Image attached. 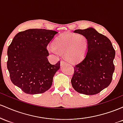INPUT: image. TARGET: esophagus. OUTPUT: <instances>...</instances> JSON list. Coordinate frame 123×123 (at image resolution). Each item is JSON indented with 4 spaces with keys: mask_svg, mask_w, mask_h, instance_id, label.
I'll use <instances>...</instances> for the list:
<instances>
[{
    "mask_svg": "<svg viewBox=\"0 0 123 123\" xmlns=\"http://www.w3.org/2000/svg\"><path fill=\"white\" fill-rule=\"evenodd\" d=\"M66 64V62L64 61H63V60H62L61 62H60V65L61 66H63V64Z\"/></svg>",
    "mask_w": 123,
    "mask_h": 123,
    "instance_id": "obj_1",
    "label": "esophagus"
}]
</instances>
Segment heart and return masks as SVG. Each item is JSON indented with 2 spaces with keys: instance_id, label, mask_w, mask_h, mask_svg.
<instances>
[{
  "instance_id": "heart-1",
  "label": "heart",
  "mask_w": 123,
  "mask_h": 123,
  "mask_svg": "<svg viewBox=\"0 0 123 123\" xmlns=\"http://www.w3.org/2000/svg\"><path fill=\"white\" fill-rule=\"evenodd\" d=\"M88 41L82 34L65 32L59 35L53 42V46H49L50 53L64 55L67 61L72 63L80 62L86 56Z\"/></svg>"
}]
</instances>
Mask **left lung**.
Listing matches in <instances>:
<instances>
[{"instance_id":"left-lung-1","label":"left lung","mask_w":123,"mask_h":123,"mask_svg":"<svg viewBox=\"0 0 123 123\" xmlns=\"http://www.w3.org/2000/svg\"><path fill=\"white\" fill-rule=\"evenodd\" d=\"M74 32L86 37L89 44L86 56L74 66L72 86L78 93L97 94L111 83L115 50L109 38L94 28L76 30Z\"/></svg>"}]
</instances>
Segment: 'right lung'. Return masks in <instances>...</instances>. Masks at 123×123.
Returning a JSON list of instances; mask_svg holds the SVG:
<instances>
[{"label": "right lung", "instance_id": "right-lung-1", "mask_svg": "<svg viewBox=\"0 0 123 123\" xmlns=\"http://www.w3.org/2000/svg\"><path fill=\"white\" fill-rule=\"evenodd\" d=\"M57 32L29 29L14 37L7 49V67L14 85L28 94H38L51 87L60 62L51 64L47 46Z\"/></svg>", "mask_w": 123, "mask_h": 123}]
</instances>
